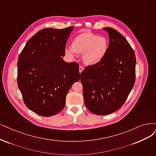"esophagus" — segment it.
Instances as JSON below:
<instances>
[{
	"label": "esophagus",
	"instance_id": "1",
	"mask_svg": "<svg viewBox=\"0 0 156 156\" xmlns=\"http://www.w3.org/2000/svg\"><path fill=\"white\" fill-rule=\"evenodd\" d=\"M83 69H84L83 67H82V66H80V67H79V72H80V73H81L83 71Z\"/></svg>",
	"mask_w": 156,
	"mask_h": 156
}]
</instances>
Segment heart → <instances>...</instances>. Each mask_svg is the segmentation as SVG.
<instances>
[{
  "mask_svg": "<svg viewBox=\"0 0 156 156\" xmlns=\"http://www.w3.org/2000/svg\"><path fill=\"white\" fill-rule=\"evenodd\" d=\"M107 49L108 43L105 38L85 33L74 38L72 47L65 48V53L71 58H74L76 53L83 54V60L85 64L93 66L103 59Z\"/></svg>",
  "mask_w": 156,
  "mask_h": 156,
  "instance_id": "b5f03b06",
  "label": "heart"
}]
</instances>
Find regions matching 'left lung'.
<instances>
[{
  "label": "left lung",
  "mask_w": 156,
  "mask_h": 156,
  "mask_svg": "<svg viewBox=\"0 0 156 156\" xmlns=\"http://www.w3.org/2000/svg\"><path fill=\"white\" fill-rule=\"evenodd\" d=\"M109 45L103 59L86 67L80 74L85 104L92 113L110 114L122 107L133 88L136 56L126 39L117 30L105 27Z\"/></svg>",
  "instance_id": "left-lung-1"
}]
</instances>
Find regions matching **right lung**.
I'll use <instances>...</instances> for the list:
<instances>
[{
    "instance_id": "add662e5",
    "label": "right lung",
    "mask_w": 156,
    "mask_h": 156,
    "mask_svg": "<svg viewBox=\"0 0 156 156\" xmlns=\"http://www.w3.org/2000/svg\"><path fill=\"white\" fill-rule=\"evenodd\" d=\"M73 30L43 29L28 40L19 56L17 83L23 100L40 116L60 112L69 90L80 78L78 63L62 58Z\"/></svg>"
}]
</instances>
